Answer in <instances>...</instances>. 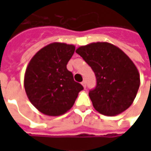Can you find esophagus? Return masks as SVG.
Returning a JSON list of instances; mask_svg holds the SVG:
<instances>
[{
    "instance_id": "34e87169",
    "label": "esophagus",
    "mask_w": 151,
    "mask_h": 151,
    "mask_svg": "<svg viewBox=\"0 0 151 151\" xmlns=\"http://www.w3.org/2000/svg\"><path fill=\"white\" fill-rule=\"evenodd\" d=\"M82 85L83 86V87H84V88L86 87V81H83V82H82Z\"/></svg>"
}]
</instances>
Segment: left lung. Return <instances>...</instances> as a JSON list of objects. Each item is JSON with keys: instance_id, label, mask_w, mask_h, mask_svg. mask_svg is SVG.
Masks as SVG:
<instances>
[{"instance_id": "obj_1", "label": "left lung", "mask_w": 151, "mask_h": 151, "mask_svg": "<svg viewBox=\"0 0 151 151\" xmlns=\"http://www.w3.org/2000/svg\"><path fill=\"white\" fill-rule=\"evenodd\" d=\"M76 52L91 67L96 77V86L89 92L95 110L112 116L129 108L140 86L139 73L129 57L107 42L79 47Z\"/></svg>"}]
</instances>
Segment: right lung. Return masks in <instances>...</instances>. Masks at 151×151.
I'll return each mask as SVG.
<instances>
[{"label": "right lung", "mask_w": 151, "mask_h": 151, "mask_svg": "<svg viewBox=\"0 0 151 151\" xmlns=\"http://www.w3.org/2000/svg\"><path fill=\"white\" fill-rule=\"evenodd\" d=\"M75 46L52 43L36 52L28 64L24 87L29 100L44 115L57 116L72 108L83 90L67 69Z\"/></svg>", "instance_id": "obj_1"}]
</instances>
